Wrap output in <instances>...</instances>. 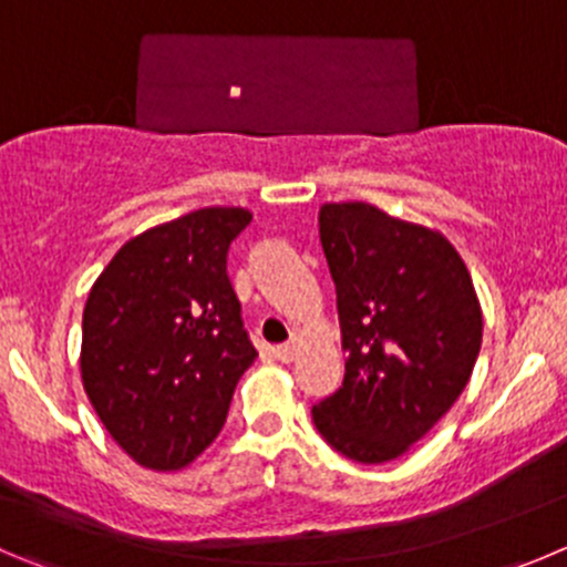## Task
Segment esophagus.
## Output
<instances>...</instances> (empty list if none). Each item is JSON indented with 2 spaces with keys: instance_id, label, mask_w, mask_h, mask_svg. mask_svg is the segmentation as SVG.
<instances>
[{
  "instance_id": "obj_1",
  "label": "esophagus",
  "mask_w": 567,
  "mask_h": 567,
  "mask_svg": "<svg viewBox=\"0 0 567 567\" xmlns=\"http://www.w3.org/2000/svg\"><path fill=\"white\" fill-rule=\"evenodd\" d=\"M299 347H301V338L299 336H290L288 343L277 347V358H279V361H285V363L296 361V355H299Z\"/></svg>"
}]
</instances>
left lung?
I'll return each mask as SVG.
<instances>
[{"label": "left lung", "mask_w": 567, "mask_h": 567, "mask_svg": "<svg viewBox=\"0 0 567 567\" xmlns=\"http://www.w3.org/2000/svg\"><path fill=\"white\" fill-rule=\"evenodd\" d=\"M319 235L347 372L341 389L313 405V422L352 462H391L467 385L484 332L478 296L442 231L372 204H324Z\"/></svg>", "instance_id": "obj_1"}]
</instances>
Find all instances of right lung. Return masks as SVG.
I'll list each match as a JSON object with an SVG mask.
<instances>
[{
	"instance_id": "add662e5",
	"label": "right lung",
	"mask_w": 567,
	"mask_h": 567,
	"mask_svg": "<svg viewBox=\"0 0 567 567\" xmlns=\"http://www.w3.org/2000/svg\"><path fill=\"white\" fill-rule=\"evenodd\" d=\"M243 206H206L131 237L83 308L81 378L105 431L147 470H182L215 442L257 358L226 274Z\"/></svg>"
}]
</instances>
